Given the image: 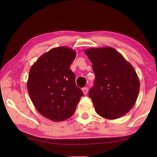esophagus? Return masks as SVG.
<instances>
[{"mask_svg":"<svg viewBox=\"0 0 157 157\" xmlns=\"http://www.w3.org/2000/svg\"><path fill=\"white\" fill-rule=\"evenodd\" d=\"M82 91H83V94H84V95H86V94L88 93V89H87V88H83Z\"/></svg>","mask_w":157,"mask_h":157,"instance_id":"obj_1","label":"esophagus"}]
</instances>
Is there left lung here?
<instances>
[{"instance_id":"obj_1","label":"left lung","mask_w":157,"mask_h":157,"mask_svg":"<svg viewBox=\"0 0 157 157\" xmlns=\"http://www.w3.org/2000/svg\"><path fill=\"white\" fill-rule=\"evenodd\" d=\"M85 53L95 74L94 86L89 95L96 113L110 120L123 117L138 98L140 83L136 71L111 47L87 48Z\"/></svg>"}]
</instances>
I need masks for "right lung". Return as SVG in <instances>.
<instances>
[{
  "label": "right lung",
  "instance_id": "right-lung-1",
  "mask_svg": "<svg viewBox=\"0 0 157 157\" xmlns=\"http://www.w3.org/2000/svg\"><path fill=\"white\" fill-rule=\"evenodd\" d=\"M76 54L68 47L53 48L40 56L30 68L27 81L30 98L38 112L51 121L70 118L83 95L69 68Z\"/></svg>",
  "mask_w": 157,
  "mask_h": 157
}]
</instances>
